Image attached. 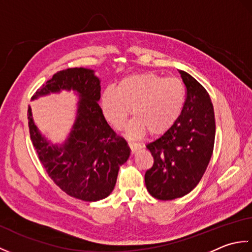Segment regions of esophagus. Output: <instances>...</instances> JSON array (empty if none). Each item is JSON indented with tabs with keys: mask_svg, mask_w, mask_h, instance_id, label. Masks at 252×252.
Here are the masks:
<instances>
[{
	"mask_svg": "<svg viewBox=\"0 0 252 252\" xmlns=\"http://www.w3.org/2000/svg\"><path fill=\"white\" fill-rule=\"evenodd\" d=\"M129 146H130V148H131V152L132 153H135L137 149H140V148H142L143 146H142V144L141 143H137V142H133V141H129Z\"/></svg>",
	"mask_w": 252,
	"mask_h": 252,
	"instance_id": "esophagus-1",
	"label": "esophagus"
}]
</instances>
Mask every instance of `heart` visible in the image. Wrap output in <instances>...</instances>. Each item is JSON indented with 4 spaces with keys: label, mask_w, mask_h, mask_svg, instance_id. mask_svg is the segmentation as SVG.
I'll use <instances>...</instances> for the list:
<instances>
[{
    "label": "heart",
    "mask_w": 252,
    "mask_h": 252,
    "mask_svg": "<svg viewBox=\"0 0 252 252\" xmlns=\"http://www.w3.org/2000/svg\"><path fill=\"white\" fill-rule=\"evenodd\" d=\"M186 96L181 79L145 72L123 78L117 90L107 88L101 94L100 105L105 119L115 129H121L133 108L135 118L127 127V134L138 136L148 130L158 135L178 121Z\"/></svg>",
    "instance_id": "obj_1"
}]
</instances>
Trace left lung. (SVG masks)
I'll return each instance as SVG.
<instances>
[{"label":"left lung","instance_id":"left-lung-1","mask_svg":"<svg viewBox=\"0 0 252 252\" xmlns=\"http://www.w3.org/2000/svg\"><path fill=\"white\" fill-rule=\"evenodd\" d=\"M186 87L180 118L146 147L154 158L146 171L149 194L160 200L183 197L199 183L212 156L216 137L215 111L206 89L190 74L179 70Z\"/></svg>","mask_w":252,"mask_h":252}]
</instances>
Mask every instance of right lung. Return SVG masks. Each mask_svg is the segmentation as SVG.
<instances>
[{
	"label": "right lung",
	"mask_w": 252,
	"mask_h": 252,
	"mask_svg": "<svg viewBox=\"0 0 252 252\" xmlns=\"http://www.w3.org/2000/svg\"><path fill=\"white\" fill-rule=\"evenodd\" d=\"M62 90L74 91L80 99L69 136L62 145L51 144L37 129L29 106L32 144L47 174L66 194L84 201L104 199L114 190L120 165L129 159L131 149L105 119L98 105L100 80L93 70L80 67L58 71L32 99Z\"/></svg>",
	"instance_id": "add662e5"
}]
</instances>
